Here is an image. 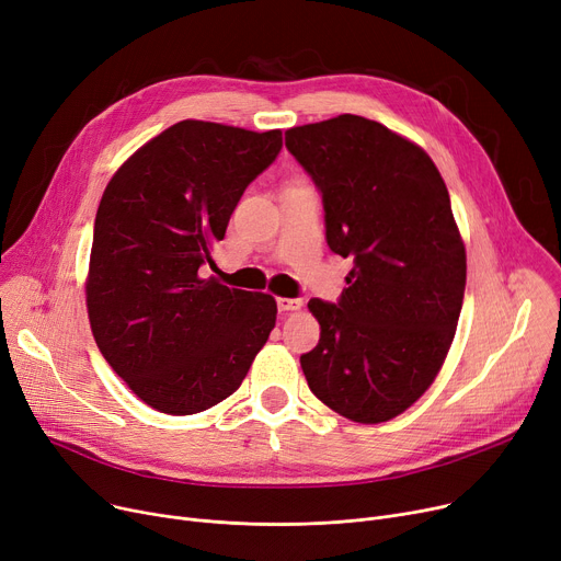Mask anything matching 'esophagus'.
<instances>
[{"instance_id": "esophagus-1", "label": "esophagus", "mask_w": 561, "mask_h": 561, "mask_svg": "<svg viewBox=\"0 0 561 561\" xmlns=\"http://www.w3.org/2000/svg\"><path fill=\"white\" fill-rule=\"evenodd\" d=\"M302 307L300 298H277V309L279 311H298Z\"/></svg>"}]
</instances>
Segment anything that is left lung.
Wrapping results in <instances>:
<instances>
[{
  "label": "left lung",
  "instance_id": "left-lung-1",
  "mask_svg": "<svg viewBox=\"0 0 561 561\" xmlns=\"http://www.w3.org/2000/svg\"><path fill=\"white\" fill-rule=\"evenodd\" d=\"M286 150L322 195L330 250L355 263L336 302L309 300L320 341L300 357L307 385L350 421H391L430 389L461 313L448 188L419 145L362 115L293 127Z\"/></svg>",
  "mask_w": 561,
  "mask_h": 561
}]
</instances>
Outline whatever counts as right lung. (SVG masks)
Masks as SVG:
<instances>
[{
	"label": "right lung",
	"mask_w": 561,
	"mask_h": 561,
	"mask_svg": "<svg viewBox=\"0 0 561 561\" xmlns=\"http://www.w3.org/2000/svg\"><path fill=\"white\" fill-rule=\"evenodd\" d=\"M279 150V129L184 121L145 142L102 195L88 318L108 366L161 414L229 398L275 328L273 296L202 279L199 268Z\"/></svg>",
	"instance_id": "right-lung-1"
}]
</instances>
